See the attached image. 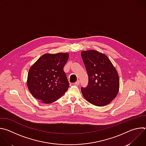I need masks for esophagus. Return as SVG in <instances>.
I'll return each instance as SVG.
<instances>
[{"mask_svg": "<svg viewBox=\"0 0 146 146\" xmlns=\"http://www.w3.org/2000/svg\"><path fill=\"white\" fill-rule=\"evenodd\" d=\"M74 84H75L76 85H77V86L79 85V84H80V81H79V80H77L76 82H74Z\"/></svg>", "mask_w": 146, "mask_h": 146, "instance_id": "1", "label": "esophagus"}]
</instances>
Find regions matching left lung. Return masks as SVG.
I'll list each match as a JSON object with an SVG mask.
<instances>
[{
  "mask_svg": "<svg viewBox=\"0 0 146 146\" xmlns=\"http://www.w3.org/2000/svg\"><path fill=\"white\" fill-rule=\"evenodd\" d=\"M88 76L87 87H81L82 94L96 106L109 104L119 91V80L117 70L108 57L96 50L81 52Z\"/></svg>",
  "mask_w": 146,
  "mask_h": 146,
  "instance_id": "obj_1",
  "label": "left lung"
}]
</instances>
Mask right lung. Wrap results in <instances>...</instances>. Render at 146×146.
Instances as JSON below:
<instances>
[{"label":"right lung","instance_id":"right-lung-1","mask_svg":"<svg viewBox=\"0 0 146 146\" xmlns=\"http://www.w3.org/2000/svg\"><path fill=\"white\" fill-rule=\"evenodd\" d=\"M68 53L45 54L31 67L27 86L32 96L40 102L51 103L63 95L69 87L64 71Z\"/></svg>","mask_w":146,"mask_h":146}]
</instances>
